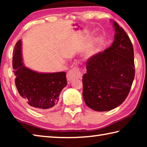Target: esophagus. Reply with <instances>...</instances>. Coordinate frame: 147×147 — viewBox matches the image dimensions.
<instances>
[{"label": "esophagus", "mask_w": 147, "mask_h": 147, "mask_svg": "<svg viewBox=\"0 0 147 147\" xmlns=\"http://www.w3.org/2000/svg\"><path fill=\"white\" fill-rule=\"evenodd\" d=\"M82 77V73L80 69L78 67H74L68 71L67 74V79L69 82L73 80L75 78L81 79Z\"/></svg>", "instance_id": "34e87169"}]
</instances>
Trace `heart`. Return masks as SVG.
I'll use <instances>...</instances> for the list:
<instances>
[{
	"label": "heart",
	"instance_id": "b5f03b06",
	"mask_svg": "<svg viewBox=\"0 0 147 147\" xmlns=\"http://www.w3.org/2000/svg\"><path fill=\"white\" fill-rule=\"evenodd\" d=\"M102 44V40L96 38L92 41V43L88 47L84 53V56L86 58H91L98 54Z\"/></svg>",
	"mask_w": 147,
	"mask_h": 147
}]
</instances>
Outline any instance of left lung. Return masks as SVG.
Here are the masks:
<instances>
[{
  "mask_svg": "<svg viewBox=\"0 0 147 147\" xmlns=\"http://www.w3.org/2000/svg\"><path fill=\"white\" fill-rule=\"evenodd\" d=\"M114 41L102 53L88 59L84 74L83 98L89 108L106 111L123 102L135 76L132 43L126 32L113 21Z\"/></svg>",
  "mask_w": 147,
  "mask_h": 147,
  "instance_id": "1",
  "label": "left lung"
}]
</instances>
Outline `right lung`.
<instances>
[{
	"label": "right lung",
	"instance_id": "add662e5",
	"mask_svg": "<svg viewBox=\"0 0 147 147\" xmlns=\"http://www.w3.org/2000/svg\"><path fill=\"white\" fill-rule=\"evenodd\" d=\"M22 61V41L19 40L15 46L12 60L19 93L36 110L54 109L58 103L61 90L67 84L66 73H39L26 67Z\"/></svg>",
	"mask_w": 147,
	"mask_h": 147
}]
</instances>
